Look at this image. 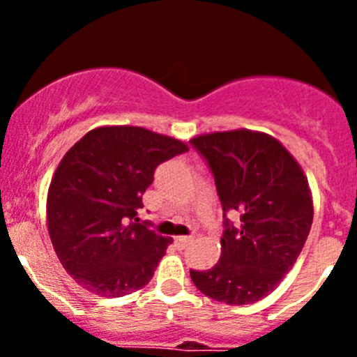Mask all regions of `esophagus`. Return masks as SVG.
<instances>
[{
  "mask_svg": "<svg viewBox=\"0 0 357 357\" xmlns=\"http://www.w3.org/2000/svg\"><path fill=\"white\" fill-rule=\"evenodd\" d=\"M193 239H195L193 236H178V238H175V243L181 248H185L189 243H193Z\"/></svg>",
  "mask_w": 357,
  "mask_h": 357,
  "instance_id": "obj_1",
  "label": "esophagus"
}]
</instances>
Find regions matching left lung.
<instances>
[{
    "label": "left lung",
    "instance_id": "left-lung-1",
    "mask_svg": "<svg viewBox=\"0 0 357 357\" xmlns=\"http://www.w3.org/2000/svg\"><path fill=\"white\" fill-rule=\"evenodd\" d=\"M191 144L209 164L222 202V257L189 275L206 296L247 305L268 296L301 255L313 223L307 178L275 137L247 128L197 135ZM236 210L240 225L228 222Z\"/></svg>",
    "mask_w": 357,
    "mask_h": 357
}]
</instances>
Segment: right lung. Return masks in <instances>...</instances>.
Segmentation results:
<instances>
[{
	"mask_svg": "<svg viewBox=\"0 0 357 357\" xmlns=\"http://www.w3.org/2000/svg\"><path fill=\"white\" fill-rule=\"evenodd\" d=\"M188 144L141 127H98L73 144L48 189V232L66 272L114 298L150 282L173 238L139 222L143 195L164 160Z\"/></svg>",
	"mask_w": 357,
	"mask_h": 357,
	"instance_id": "obj_1",
	"label": "right lung"
}]
</instances>
